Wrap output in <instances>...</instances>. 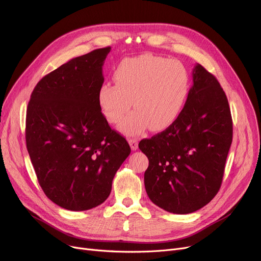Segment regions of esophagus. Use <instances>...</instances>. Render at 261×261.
Wrapping results in <instances>:
<instances>
[{"instance_id":"1","label":"esophagus","mask_w":261,"mask_h":261,"mask_svg":"<svg viewBox=\"0 0 261 261\" xmlns=\"http://www.w3.org/2000/svg\"><path fill=\"white\" fill-rule=\"evenodd\" d=\"M128 143H129V145H130V147H131L133 151L138 150V148H139V141L138 140H136V139H129Z\"/></svg>"}]
</instances>
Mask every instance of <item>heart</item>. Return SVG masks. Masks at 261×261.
<instances>
[{"instance_id":"1","label":"heart","mask_w":261,"mask_h":261,"mask_svg":"<svg viewBox=\"0 0 261 261\" xmlns=\"http://www.w3.org/2000/svg\"><path fill=\"white\" fill-rule=\"evenodd\" d=\"M114 85L103 84L98 105L110 123H117L131 108L135 111L122 119L119 130L138 135L148 127L168 128L177 119L187 101L190 80L184 64L152 54L126 58L113 71Z\"/></svg>"}]
</instances>
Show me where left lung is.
I'll return each instance as SVG.
<instances>
[{
    "mask_svg": "<svg viewBox=\"0 0 261 261\" xmlns=\"http://www.w3.org/2000/svg\"><path fill=\"white\" fill-rule=\"evenodd\" d=\"M193 81L181 115L139 144L149 160L144 175L149 199L179 215L202 208L217 195L232 141L230 110L220 84L199 63Z\"/></svg>",
    "mask_w": 261,
    "mask_h": 261,
    "instance_id": "8db88e82",
    "label": "left lung"
}]
</instances>
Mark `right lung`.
<instances>
[{
    "label": "right lung",
    "instance_id": "1",
    "mask_svg": "<svg viewBox=\"0 0 261 261\" xmlns=\"http://www.w3.org/2000/svg\"><path fill=\"white\" fill-rule=\"evenodd\" d=\"M110 50L95 49L44 76L27 107L26 147L39 184L50 201L68 211L103 203L131 152L98 105Z\"/></svg>",
    "mask_w": 261,
    "mask_h": 261
}]
</instances>
